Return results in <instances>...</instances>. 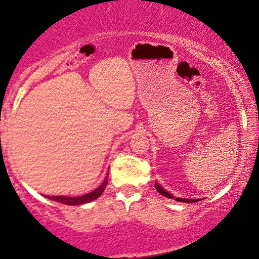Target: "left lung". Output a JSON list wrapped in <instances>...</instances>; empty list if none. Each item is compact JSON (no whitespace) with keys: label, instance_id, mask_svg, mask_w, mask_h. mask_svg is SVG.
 <instances>
[{"label":"left lung","instance_id":"obj_1","mask_svg":"<svg viewBox=\"0 0 259 259\" xmlns=\"http://www.w3.org/2000/svg\"><path fill=\"white\" fill-rule=\"evenodd\" d=\"M156 189H157V191L159 192L160 195H163L164 196V197H168V198H173V196H171L170 194H168L167 191H165L164 189H163L162 186H159L158 184H156ZM177 201H181V202H187V203H191V202H197V201H200V200H189V198H177Z\"/></svg>","mask_w":259,"mask_h":259}]
</instances>
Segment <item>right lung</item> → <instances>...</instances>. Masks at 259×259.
I'll return each instance as SVG.
<instances>
[{"instance_id":"obj_1","label":"right lung","mask_w":259,"mask_h":259,"mask_svg":"<svg viewBox=\"0 0 259 259\" xmlns=\"http://www.w3.org/2000/svg\"><path fill=\"white\" fill-rule=\"evenodd\" d=\"M108 177L106 178L105 181H103L101 185L97 187L96 190H94V191L89 192V194L86 195H82V196H78V197H68V196H47V197L50 198V200H53V201H57L59 203H64V204H68V206H76V204H84V203H89V202L96 200V198H99L101 195L103 194V191H105L107 184H108Z\"/></svg>"}]
</instances>
